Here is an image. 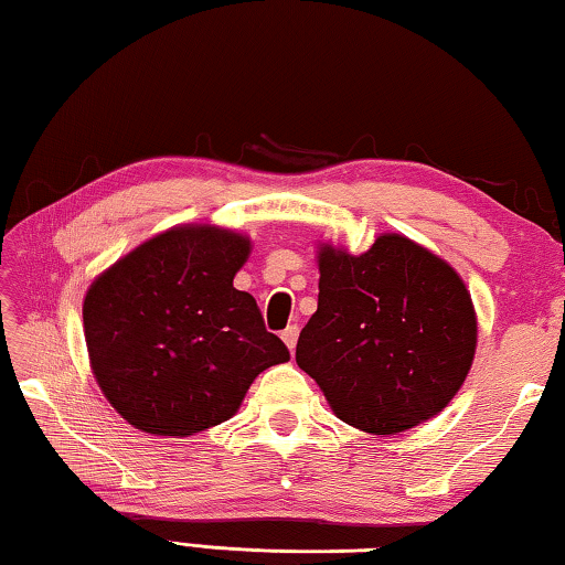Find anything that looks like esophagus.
Here are the masks:
<instances>
[{"mask_svg": "<svg viewBox=\"0 0 565 565\" xmlns=\"http://www.w3.org/2000/svg\"><path fill=\"white\" fill-rule=\"evenodd\" d=\"M281 339H284V343H286V349H289V351L294 353L296 341H299V327H289V329H286V331L281 333Z\"/></svg>", "mask_w": 565, "mask_h": 565, "instance_id": "obj_1", "label": "esophagus"}]
</instances>
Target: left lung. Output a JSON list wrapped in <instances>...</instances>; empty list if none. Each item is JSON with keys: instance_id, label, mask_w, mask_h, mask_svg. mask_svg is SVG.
Returning <instances> with one entry per match:
<instances>
[{"instance_id": "left-lung-1", "label": "left lung", "mask_w": 565, "mask_h": 565, "mask_svg": "<svg viewBox=\"0 0 565 565\" xmlns=\"http://www.w3.org/2000/svg\"><path fill=\"white\" fill-rule=\"evenodd\" d=\"M319 309L301 329L296 363L333 414L394 436L451 404L471 371L478 319L451 264L404 234L363 254L319 244Z\"/></svg>"}]
</instances>
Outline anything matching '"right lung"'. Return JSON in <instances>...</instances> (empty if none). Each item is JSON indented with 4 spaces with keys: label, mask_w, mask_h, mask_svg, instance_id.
I'll return each mask as SVG.
<instances>
[{
    "label": "right lung",
    "mask_w": 565,
    "mask_h": 565,
    "mask_svg": "<svg viewBox=\"0 0 565 565\" xmlns=\"http://www.w3.org/2000/svg\"><path fill=\"white\" fill-rule=\"evenodd\" d=\"M252 238L179 224L92 281L84 339L104 398L139 431L184 438L232 418L254 379L289 361L254 296L234 289Z\"/></svg>",
    "instance_id": "add662e5"
}]
</instances>
